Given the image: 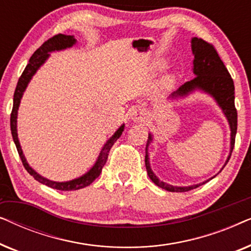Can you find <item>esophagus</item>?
Segmentation results:
<instances>
[{
	"label": "esophagus",
	"mask_w": 251,
	"mask_h": 251,
	"mask_svg": "<svg viewBox=\"0 0 251 251\" xmlns=\"http://www.w3.org/2000/svg\"><path fill=\"white\" fill-rule=\"evenodd\" d=\"M147 118V113L145 109L143 108H133L132 111H130L129 113V119L130 121L135 122V123H140L144 122Z\"/></svg>",
	"instance_id": "1"
}]
</instances>
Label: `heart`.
I'll return each instance as SVG.
<instances>
[{
    "label": "heart",
    "mask_w": 251,
    "mask_h": 251,
    "mask_svg": "<svg viewBox=\"0 0 251 251\" xmlns=\"http://www.w3.org/2000/svg\"><path fill=\"white\" fill-rule=\"evenodd\" d=\"M166 61L164 60H161V61H157L156 63V67L157 68H163L164 66H166ZM175 74H167L164 75V76L162 77V80H161V87H162L163 89H168L170 88L171 85H173V83L175 82Z\"/></svg>",
    "instance_id": "heart-1"
}]
</instances>
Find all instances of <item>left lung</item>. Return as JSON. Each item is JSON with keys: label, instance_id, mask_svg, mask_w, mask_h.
<instances>
[{"label": "left lung", "instance_id": "obj_1", "mask_svg": "<svg viewBox=\"0 0 251 251\" xmlns=\"http://www.w3.org/2000/svg\"><path fill=\"white\" fill-rule=\"evenodd\" d=\"M191 48L192 53H193L194 56L192 71H193L195 77L193 80L184 83L178 90L173 92V94L167 98V101L177 102L187 98L188 96L195 94V92L205 94L208 95L209 97L214 99L218 107L221 108L223 114H224L225 119L227 120L229 131H231V133H229V152L224 166L222 167V169L219 170L215 176H212L209 178V179L199 184L188 185V186H176V185H171L163 180H160V178L154 174L152 168H151L149 149L154 142V136L152 132H149V139H147L145 154V166L147 174H149L151 180H152L156 186L169 192L191 191L193 190V188L201 186V185L205 184L207 181L217 176V175L223 170V168L226 166V163L228 162L229 156H231L235 142L236 126H238V113H236L234 106V83H233V80L231 75L228 73L227 68L225 67L224 63H223L221 58H219L215 48L202 39L192 37Z\"/></svg>", "mask_w": 251, "mask_h": 251}]
</instances>
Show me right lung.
Wrapping results in <instances>:
<instances>
[{"label":"right lung","mask_w":251,"mask_h":251,"mask_svg":"<svg viewBox=\"0 0 251 251\" xmlns=\"http://www.w3.org/2000/svg\"><path fill=\"white\" fill-rule=\"evenodd\" d=\"M77 43L76 39H75L74 35H66V34H58V35L53 36L52 39L48 40L47 42H44L42 46H41L39 49H37L35 52L33 53V56L30 57L29 63L27 65L25 71L23 72L22 76L19 77L18 83H17L15 95H13V107H12V113H11V119H10V125H11V133L13 142L16 144L17 151H18L20 159L23 161L24 167L25 169L28 171L30 176L34 177V179L40 181L41 184L47 185L51 188H54V190L58 191H75L80 190V188L87 187L90 185L92 181H94L96 178H98L99 175L101 173L102 167L105 166L106 160L108 157V153L111 147L114 145V143L118 140L120 137H121L123 130H125V123H122L121 126H119V129L113 133V135L109 137V138L106 140V143L102 145L100 152H99L97 160L94 163L90 169H89L87 173L82 175V176L74 178V179L66 180V181H54L51 179H48V178L43 177L42 175H40L37 171L33 169L32 167L29 166V163L27 162L25 154H24L22 146H20L19 138H18V130H17V119H18V109L20 106V101H22V98L24 96V92L26 91L27 87H28L30 80H32L34 75L36 74V72L40 70L41 67L46 64V61L49 59L51 56V52H54V51H61L70 49V48L74 47L75 44Z\"/></svg>","instance_id":"right-lung-1"}]
</instances>
